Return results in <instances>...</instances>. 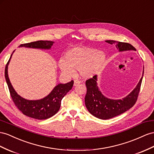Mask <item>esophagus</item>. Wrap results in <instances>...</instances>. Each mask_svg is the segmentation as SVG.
Segmentation results:
<instances>
[{
	"instance_id": "34e87169",
	"label": "esophagus",
	"mask_w": 154,
	"mask_h": 154,
	"mask_svg": "<svg viewBox=\"0 0 154 154\" xmlns=\"http://www.w3.org/2000/svg\"><path fill=\"white\" fill-rule=\"evenodd\" d=\"M80 84V81H78V80H74V86H76L77 85Z\"/></svg>"
}]
</instances>
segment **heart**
<instances>
[{
	"label": "heart",
	"mask_w": 154,
	"mask_h": 154,
	"mask_svg": "<svg viewBox=\"0 0 154 154\" xmlns=\"http://www.w3.org/2000/svg\"><path fill=\"white\" fill-rule=\"evenodd\" d=\"M105 63L106 55L102 52L89 47H76L68 51L58 65L65 75L73 76L74 70H78L82 78H89L100 71Z\"/></svg>",
	"instance_id": "1"
}]
</instances>
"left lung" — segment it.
I'll return each mask as SVG.
<instances>
[{
  "label": "left lung",
  "instance_id": "obj_1",
  "mask_svg": "<svg viewBox=\"0 0 154 154\" xmlns=\"http://www.w3.org/2000/svg\"><path fill=\"white\" fill-rule=\"evenodd\" d=\"M106 42L115 45L119 52L135 51L136 49L131 44L114 40H107ZM141 77L139 83L131 92L122 99L113 100L108 98L100 91L97 85V76L89 79L85 82L87 93L85 103L87 110L95 117L102 120L109 119L122 114L134 106L137 99L140 85L143 78Z\"/></svg>",
  "mask_w": 154,
  "mask_h": 154
}]
</instances>
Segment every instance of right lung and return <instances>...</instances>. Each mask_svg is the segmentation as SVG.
<instances>
[{"label":"right lung","mask_w":154,"mask_h":154,"mask_svg":"<svg viewBox=\"0 0 154 154\" xmlns=\"http://www.w3.org/2000/svg\"><path fill=\"white\" fill-rule=\"evenodd\" d=\"M54 43V41H37L32 43L22 44L20 45L19 47L49 50L51 48ZM13 53L11 54L10 60L6 65L5 78L8 88H9L10 95L15 106L24 115L33 119L45 120L52 117L59 111L61 100L72 89L74 81L72 80L65 84H57L47 97L40 100H31L24 98L15 91L8 77V67Z\"/></svg>","instance_id":"1"}]
</instances>
